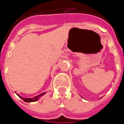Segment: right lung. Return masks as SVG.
<instances>
[{
  "instance_id": "obj_1",
  "label": "right lung",
  "mask_w": 124,
  "mask_h": 124,
  "mask_svg": "<svg viewBox=\"0 0 124 124\" xmlns=\"http://www.w3.org/2000/svg\"><path fill=\"white\" fill-rule=\"evenodd\" d=\"M43 94H45V93H42V94H41L38 95V96L33 97V98H23V97H21V96H20L18 94H17V95L18 96V97H20L22 99H23V100L25 102H35V101H38V97H40V96H43Z\"/></svg>"
}]
</instances>
